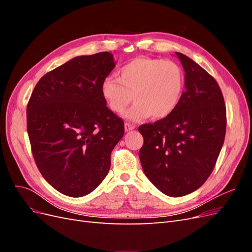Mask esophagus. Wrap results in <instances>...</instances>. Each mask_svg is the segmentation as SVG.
Here are the masks:
<instances>
[{"label":"esophagus","instance_id":"obj_1","mask_svg":"<svg viewBox=\"0 0 252 252\" xmlns=\"http://www.w3.org/2000/svg\"><path fill=\"white\" fill-rule=\"evenodd\" d=\"M124 127H125V131H126V132L130 131V130H133V129L135 128V126L132 125V124H130V123H125Z\"/></svg>","mask_w":252,"mask_h":252}]
</instances>
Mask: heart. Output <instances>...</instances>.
<instances>
[{
  "instance_id": "obj_1",
  "label": "heart",
  "mask_w": 252,
  "mask_h": 252,
  "mask_svg": "<svg viewBox=\"0 0 252 252\" xmlns=\"http://www.w3.org/2000/svg\"><path fill=\"white\" fill-rule=\"evenodd\" d=\"M184 88L181 66L170 60L136 58L119 71V80L106 78L101 94L108 108L123 113L129 103L134 105L125 113L128 120L138 121L151 116L159 120L177 107Z\"/></svg>"
}]
</instances>
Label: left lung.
<instances>
[{"label":"left lung","instance_id":"8db88e82","mask_svg":"<svg viewBox=\"0 0 252 252\" xmlns=\"http://www.w3.org/2000/svg\"><path fill=\"white\" fill-rule=\"evenodd\" d=\"M175 55L185 71V91L175 109L154 124L139 127V157L149 181L164 194L193 192L208 179L226 133V107L217 81L193 60Z\"/></svg>","mask_w":252,"mask_h":252}]
</instances>
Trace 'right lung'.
Returning a JSON list of instances; mask_svg holds the SVG:
<instances>
[{"mask_svg":"<svg viewBox=\"0 0 252 252\" xmlns=\"http://www.w3.org/2000/svg\"><path fill=\"white\" fill-rule=\"evenodd\" d=\"M116 66L110 52L71 59L41 78L27 105L35 164L58 191L90 193L110 168L124 122L106 106L101 84Z\"/></svg>","mask_w":252,"mask_h":252,"instance_id":"right-lung-1","label":"right lung"}]
</instances>
